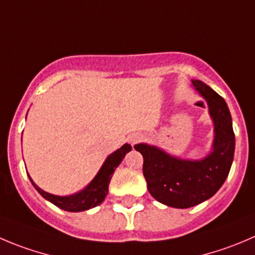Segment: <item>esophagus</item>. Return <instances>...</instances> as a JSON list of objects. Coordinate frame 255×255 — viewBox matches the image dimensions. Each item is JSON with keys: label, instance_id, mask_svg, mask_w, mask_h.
Listing matches in <instances>:
<instances>
[{"label": "esophagus", "instance_id": "esophagus-1", "mask_svg": "<svg viewBox=\"0 0 255 255\" xmlns=\"http://www.w3.org/2000/svg\"><path fill=\"white\" fill-rule=\"evenodd\" d=\"M142 137H144V136H142V135H140V134L134 135V136H131V144L132 145L137 144V142H139V141H141Z\"/></svg>", "mask_w": 255, "mask_h": 255}]
</instances>
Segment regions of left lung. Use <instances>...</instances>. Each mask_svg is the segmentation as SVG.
Here are the masks:
<instances>
[{
  "instance_id": "left-lung-1",
  "label": "left lung",
  "mask_w": 255,
  "mask_h": 255,
  "mask_svg": "<svg viewBox=\"0 0 255 255\" xmlns=\"http://www.w3.org/2000/svg\"><path fill=\"white\" fill-rule=\"evenodd\" d=\"M193 85L208 101L214 121L213 151L205 159L189 161L146 144L134 146L144 157L142 173L152 198L179 209L194 207L212 198L224 184L234 157L235 136L227 103L204 82L193 81Z\"/></svg>"
}]
</instances>
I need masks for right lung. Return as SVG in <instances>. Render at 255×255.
<instances>
[{
    "instance_id": "obj_1",
    "label": "right lung",
    "mask_w": 255,
    "mask_h": 255,
    "mask_svg": "<svg viewBox=\"0 0 255 255\" xmlns=\"http://www.w3.org/2000/svg\"><path fill=\"white\" fill-rule=\"evenodd\" d=\"M131 150V145L125 144L120 147L119 150H116L115 152L108 156V159L105 160L104 165L101 166L100 171L98 173V175L95 176L91 183L81 190L80 193L74 194V195L70 196H57L52 195V194H48L46 191H43L42 189L38 188L35 183L32 181V179L30 178L31 183L35 186L36 190L41 194L45 199H47L48 202H51L52 204H55L56 207H59L60 209H64L66 212H84V210L90 209V208L98 207L99 204L104 202L105 196L108 195L109 191V184H110L111 178H113V174L115 171V169L120 165V162L123 161L124 156L126 155V152H129Z\"/></svg>"
}]
</instances>
